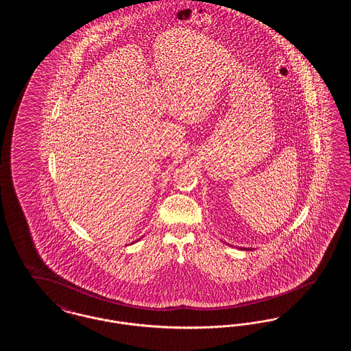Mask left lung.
<instances>
[{
  "label": "left lung",
  "instance_id": "8db88e82",
  "mask_svg": "<svg viewBox=\"0 0 351 351\" xmlns=\"http://www.w3.org/2000/svg\"><path fill=\"white\" fill-rule=\"evenodd\" d=\"M242 250H252V249H242Z\"/></svg>",
  "mask_w": 351,
  "mask_h": 351
}]
</instances>
